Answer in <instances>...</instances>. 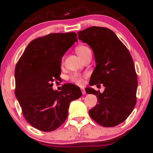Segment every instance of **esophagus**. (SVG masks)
Listing matches in <instances>:
<instances>
[{
	"label": "esophagus",
	"mask_w": 153,
	"mask_h": 153,
	"mask_svg": "<svg viewBox=\"0 0 153 153\" xmlns=\"http://www.w3.org/2000/svg\"><path fill=\"white\" fill-rule=\"evenodd\" d=\"M81 91H82V94H83V95H85V94H86L85 90V89H84V88H81Z\"/></svg>",
	"instance_id": "esophagus-1"
}]
</instances>
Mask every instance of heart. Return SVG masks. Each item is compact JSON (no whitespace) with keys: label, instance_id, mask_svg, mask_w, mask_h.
I'll return each instance as SVG.
<instances>
[{"label":"heart","instance_id":"b5f03b06","mask_svg":"<svg viewBox=\"0 0 153 153\" xmlns=\"http://www.w3.org/2000/svg\"><path fill=\"white\" fill-rule=\"evenodd\" d=\"M89 50L90 49L88 47L84 46V45L79 46L76 49L77 54H78L81 58L84 56V55L85 54L86 52L87 51H89ZM85 76L80 74H75L74 75H72V76L71 77V81L72 82H74V83L78 85H81L84 83Z\"/></svg>","mask_w":153,"mask_h":153}]
</instances>
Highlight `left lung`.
I'll list each match as a JSON object with an SVG mask.
<instances>
[{"label": "left lung", "instance_id": "left-lung-1", "mask_svg": "<svg viewBox=\"0 0 153 153\" xmlns=\"http://www.w3.org/2000/svg\"><path fill=\"white\" fill-rule=\"evenodd\" d=\"M78 36L93 50L97 64L89 85L105 87L102 94L92 88L85 89L97 97L96 106L89 111L90 117L102 126H118L126 121L136 104L137 78L131 54L107 27H89L78 32Z\"/></svg>", "mask_w": 153, "mask_h": 153}]
</instances>
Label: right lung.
I'll list each match as a JSON object with an SVG mask.
<instances>
[{
  "mask_svg": "<svg viewBox=\"0 0 153 153\" xmlns=\"http://www.w3.org/2000/svg\"><path fill=\"white\" fill-rule=\"evenodd\" d=\"M78 41L75 32L51 33L32 41L15 69V94L24 119L32 127L51 131L68 117L70 103L82 93L79 87L65 84L59 92L53 82L59 80L62 57Z\"/></svg>",
  "mask_w": 153,
  "mask_h": 153,
  "instance_id": "1",
  "label": "right lung"
}]
</instances>
